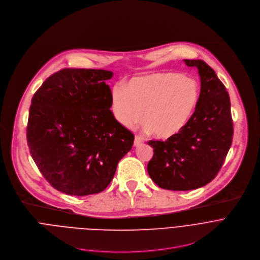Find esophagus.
<instances>
[{
    "instance_id": "esophagus-1",
    "label": "esophagus",
    "mask_w": 260,
    "mask_h": 260,
    "mask_svg": "<svg viewBox=\"0 0 260 260\" xmlns=\"http://www.w3.org/2000/svg\"><path fill=\"white\" fill-rule=\"evenodd\" d=\"M143 142H144V140H143V138L141 136H138V135L135 136V139H134V145L135 146H138V145L142 144Z\"/></svg>"
}]
</instances>
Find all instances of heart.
Returning a JSON list of instances; mask_svg holds the SVG:
<instances>
[{
	"mask_svg": "<svg viewBox=\"0 0 260 260\" xmlns=\"http://www.w3.org/2000/svg\"><path fill=\"white\" fill-rule=\"evenodd\" d=\"M200 98L199 83L175 73H158L129 81L112 90L116 120L131 128L142 119L154 137L169 139L180 133L192 118Z\"/></svg>",
	"mask_w": 260,
	"mask_h": 260,
	"instance_id": "b5f03b06",
	"label": "heart"
}]
</instances>
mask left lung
Wrapping results in <instances>:
<instances>
[{"instance_id": "1", "label": "left lung", "mask_w": 260, "mask_h": 260, "mask_svg": "<svg viewBox=\"0 0 260 260\" xmlns=\"http://www.w3.org/2000/svg\"><path fill=\"white\" fill-rule=\"evenodd\" d=\"M197 68L200 98L185 128L166 141L150 140L153 155L147 164L152 181L164 189L189 190L215 178L233 141L234 128L229 93L217 75L201 59H184Z\"/></svg>"}]
</instances>
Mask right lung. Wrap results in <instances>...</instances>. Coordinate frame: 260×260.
<instances>
[{
  "label": "right lung",
  "instance_id": "add662e5",
  "mask_svg": "<svg viewBox=\"0 0 260 260\" xmlns=\"http://www.w3.org/2000/svg\"><path fill=\"white\" fill-rule=\"evenodd\" d=\"M113 72L63 69L37 90L26 128L31 157L46 180L72 196L105 190L134 135L112 111Z\"/></svg>",
  "mask_w": 260,
  "mask_h": 260
}]
</instances>
